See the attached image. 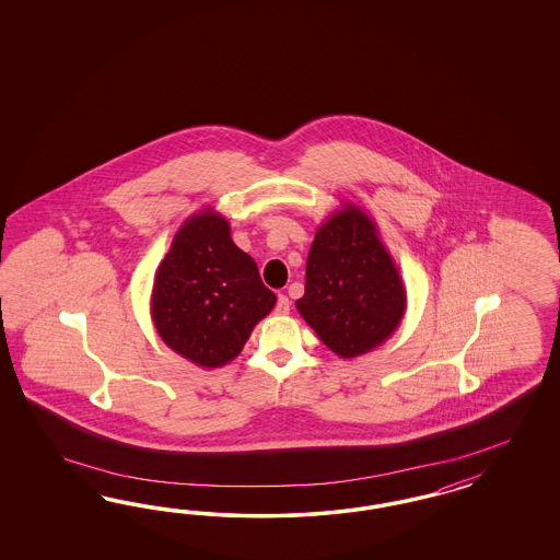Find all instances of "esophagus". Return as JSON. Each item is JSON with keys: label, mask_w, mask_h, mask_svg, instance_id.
Masks as SVG:
<instances>
[{"label": "esophagus", "mask_w": 560, "mask_h": 560, "mask_svg": "<svg viewBox=\"0 0 560 560\" xmlns=\"http://www.w3.org/2000/svg\"><path fill=\"white\" fill-rule=\"evenodd\" d=\"M289 310H291V302H289L288 295H279L277 305H275V312L277 314H289Z\"/></svg>", "instance_id": "1"}]
</instances>
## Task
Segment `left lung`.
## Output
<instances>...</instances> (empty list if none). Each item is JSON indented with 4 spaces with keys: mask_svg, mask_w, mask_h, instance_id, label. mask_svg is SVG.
Wrapping results in <instances>:
<instances>
[{
    "mask_svg": "<svg viewBox=\"0 0 560 560\" xmlns=\"http://www.w3.org/2000/svg\"><path fill=\"white\" fill-rule=\"evenodd\" d=\"M295 307L342 359L370 353L402 323L407 289L375 221L357 205H342L318 228Z\"/></svg>",
    "mask_w": 560,
    "mask_h": 560,
    "instance_id": "1",
    "label": "left lung"
}]
</instances>
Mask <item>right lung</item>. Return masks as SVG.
I'll use <instances>...</instances> for the list:
<instances>
[{
	"label": "right lung",
	"instance_id": "obj_1",
	"mask_svg": "<svg viewBox=\"0 0 560 560\" xmlns=\"http://www.w3.org/2000/svg\"><path fill=\"white\" fill-rule=\"evenodd\" d=\"M277 295L260 281L255 258L240 250L213 207L190 215L160 262L152 320L174 353L199 368L236 359Z\"/></svg>",
	"mask_w": 560,
	"mask_h": 560
}]
</instances>
